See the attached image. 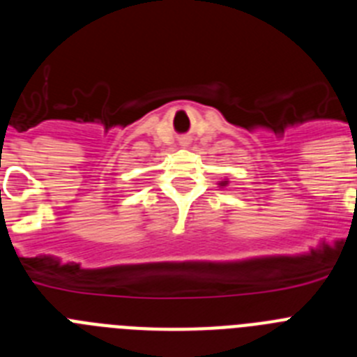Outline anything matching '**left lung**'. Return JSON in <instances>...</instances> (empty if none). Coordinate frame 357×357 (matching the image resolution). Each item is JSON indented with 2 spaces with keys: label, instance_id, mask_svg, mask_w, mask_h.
<instances>
[{
  "label": "left lung",
  "instance_id": "1",
  "mask_svg": "<svg viewBox=\"0 0 357 357\" xmlns=\"http://www.w3.org/2000/svg\"><path fill=\"white\" fill-rule=\"evenodd\" d=\"M222 185H225V182H222Z\"/></svg>",
  "mask_w": 357,
  "mask_h": 357
}]
</instances>
